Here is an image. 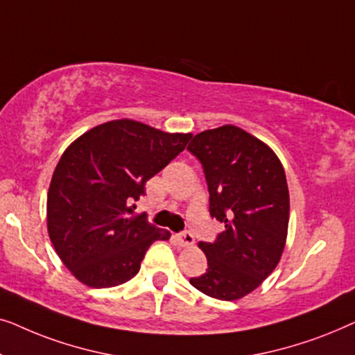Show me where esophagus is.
<instances>
[{"label": "esophagus", "instance_id": "34e87169", "mask_svg": "<svg viewBox=\"0 0 355 355\" xmlns=\"http://www.w3.org/2000/svg\"><path fill=\"white\" fill-rule=\"evenodd\" d=\"M176 241H178V244L181 245V247H192L193 244H196V239H193V236L189 231L178 234L176 236Z\"/></svg>", "mask_w": 355, "mask_h": 355}]
</instances>
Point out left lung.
<instances>
[{
  "label": "left lung",
  "mask_w": 355,
  "mask_h": 355,
  "mask_svg": "<svg viewBox=\"0 0 355 355\" xmlns=\"http://www.w3.org/2000/svg\"><path fill=\"white\" fill-rule=\"evenodd\" d=\"M187 150L203 166L210 215L225 223L213 244L198 242L208 268L191 284L210 297L237 300L259 288L283 255L289 225L284 168L268 145L231 124L197 134Z\"/></svg>",
  "instance_id": "1"
}]
</instances>
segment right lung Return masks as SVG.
<instances>
[{"label":"right lung","instance_id":"obj_1","mask_svg":"<svg viewBox=\"0 0 355 355\" xmlns=\"http://www.w3.org/2000/svg\"><path fill=\"white\" fill-rule=\"evenodd\" d=\"M191 137L116 119L66 148L48 189L46 226L56 254L80 283L123 284L139 273L155 241L169 239V231L135 215V202Z\"/></svg>","mask_w":355,"mask_h":355}]
</instances>
